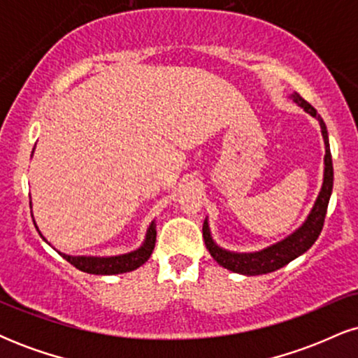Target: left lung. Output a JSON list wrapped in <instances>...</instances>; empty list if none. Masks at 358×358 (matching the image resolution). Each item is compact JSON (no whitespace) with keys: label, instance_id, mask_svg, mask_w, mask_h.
I'll return each mask as SVG.
<instances>
[{"label":"left lung","instance_id":"obj_1","mask_svg":"<svg viewBox=\"0 0 358 358\" xmlns=\"http://www.w3.org/2000/svg\"><path fill=\"white\" fill-rule=\"evenodd\" d=\"M291 99H293V102H296L299 108L305 109V113L313 116L316 121L320 122V127H322V136L324 143V168L322 188H320L318 196H316L313 207H311L305 222L299 225L296 231L291 232L289 236L276 242V244H271L268 248L256 250V252H234V250L220 248V245L213 241L207 217L202 229L205 245H207L210 256L219 262L222 268L232 271V273L244 274V276H257V274L273 273V271L282 268L287 262H291L293 259L305 254L306 250L315 244V241L318 239L320 232H322L323 229L328 202H330L331 190H334V163H331L328 131L322 116H320L313 106L308 104L298 92L291 94Z\"/></svg>","mask_w":358,"mask_h":358}]
</instances>
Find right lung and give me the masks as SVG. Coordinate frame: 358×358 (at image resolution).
Wrapping results in <instances>:
<instances>
[{"label": "right lung", "mask_w": 358, "mask_h": 358, "mask_svg": "<svg viewBox=\"0 0 358 358\" xmlns=\"http://www.w3.org/2000/svg\"><path fill=\"white\" fill-rule=\"evenodd\" d=\"M30 207H31V202H30ZM31 217H34V213H31ZM34 224H35L36 231H38V234H40V237H42V239L47 242L48 245H52L50 242L45 239L43 234L40 232L38 225H36L35 220H34ZM155 242H156V220H153L150 224V227H148V231H146L145 241H143V244L139 245L136 250H131V252H126V254H119V256H106V257L69 256V254L60 252V250H57L55 248L53 249H55L57 252H59L60 256L65 259V261H69L72 266H76L77 269L84 271V273L99 274V276H110V274L129 273V271L138 269L139 266L145 264L148 259H150L151 252H153Z\"/></svg>", "instance_id": "right-lung-1"}]
</instances>
